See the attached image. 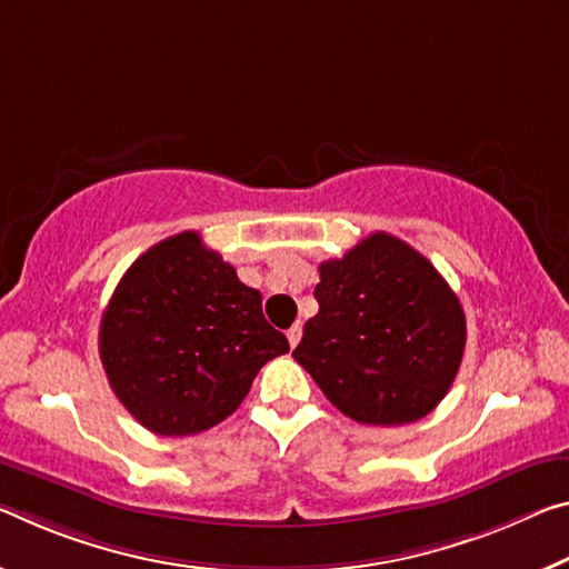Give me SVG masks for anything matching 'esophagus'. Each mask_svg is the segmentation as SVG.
Returning a JSON list of instances; mask_svg holds the SVG:
<instances>
[{
    "label": "esophagus",
    "instance_id": "obj_1",
    "mask_svg": "<svg viewBox=\"0 0 569 569\" xmlns=\"http://www.w3.org/2000/svg\"><path fill=\"white\" fill-rule=\"evenodd\" d=\"M301 333H303V329H301V323H293V327L286 331V337H288V345H291V347H296V345H299V341H301Z\"/></svg>",
    "mask_w": 569,
    "mask_h": 569
}]
</instances>
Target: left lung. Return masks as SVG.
Returning a JSON list of instances; mask_svg holds the SVG:
<instances>
[{
  "label": "left lung",
  "instance_id": "left-lung-1",
  "mask_svg": "<svg viewBox=\"0 0 569 569\" xmlns=\"http://www.w3.org/2000/svg\"><path fill=\"white\" fill-rule=\"evenodd\" d=\"M319 313L296 362L333 408L365 426H405L436 408L466 349L461 301L426 256L372 232L319 266Z\"/></svg>",
  "mask_w": 569,
  "mask_h": 569
}]
</instances>
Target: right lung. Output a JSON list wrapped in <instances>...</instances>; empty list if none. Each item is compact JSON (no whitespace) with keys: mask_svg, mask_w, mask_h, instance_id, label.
<instances>
[{"mask_svg":"<svg viewBox=\"0 0 569 569\" xmlns=\"http://www.w3.org/2000/svg\"><path fill=\"white\" fill-rule=\"evenodd\" d=\"M98 351L111 390L157 436H194L240 408L288 339L263 296L187 230L133 260L108 301Z\"/></svg>","mask_w":569,"mask_h":569,"instance_id":"1","label":"right lung"}]
</instances>
